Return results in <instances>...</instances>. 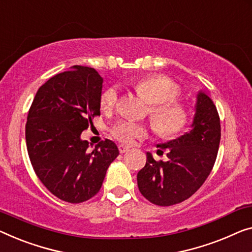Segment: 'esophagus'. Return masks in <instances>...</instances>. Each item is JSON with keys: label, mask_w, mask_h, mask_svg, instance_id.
I'll return each mask as SVG.
<instances>
[{"label": "esophagus", "mask_w": 252, "mask_h": 252, "mask_svg": "<svg viewBox=\"0 0 252 252\" xmlns=\"http://www.w3.org/2000/svg\"><path fill=\"white\" fill-rule=\"evenodd\" d=\"M119 150H120V153L123 154V153L129 152L130 148L126 147V146H125V145H119Z\"/></svg>", "instance_id": "34e87169"}]
</instances>
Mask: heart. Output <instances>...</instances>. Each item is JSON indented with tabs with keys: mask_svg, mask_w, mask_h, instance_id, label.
<instances>
[{
	"mask_svg": "<svg viewBox=\"0 0 252 252\" xmlns=\"http://www.w3.org/2000/svg\"><path fill=\"white\" fill-rule=\"evenodd\" d=\"M134 88L150 104L149 119L157 132L162 136H175L185 129L189 121V113L185 104L179 102L180 88L172 79L155 74L142 78L134 84ZM119 94L115 87L107 88L100 97V106L111 111L118 104ZM113 137L125 144L147 134V127L132 121H122L112 129Z\"/></svg>",
	"mask_w": 252,
	"mask_h": 252,
	"instance_id": "obj_1",
	"label": "heart"
}]
</instances>
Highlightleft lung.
Segmentation results:
<instances>
[{"label":"left lung","instance_id":"8db88e82","mask_svg":"<svg viewBox=\"0 0 252 252\" xmlns=\"http://www.w3.org/2000/svg\"><path fill=\"white\" fill-rule=\"evenodd\" d=\"M220 141V123L215 104L199 92L191 130L173 140L157 145L167 150V160L157 162L147 153L138 172L142 196L158 206H172L190 198L200 188L215 164Z\"/></svg>","mask_w":252,"mask_h":252}]
</instances>
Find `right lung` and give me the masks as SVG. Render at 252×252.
Returning a JSON list of instances; mask_svg holds the SVG:
<instances>
[{"instance_id": "add662e5", "label": "right lung", "mask_w": 252, "mask_h": 252, "mask_svg": "<svg viewBox=\"0 0 252 252\" xmlns=\"http://www.w3.org/2000/svg\"><path fill=\"white\" fill-rule=\"evenodd\" d=\"M103 78L95 69L74 65L38 89L29 108L26 142L36 175L52 193L71 204L98 192L119 149L105 139L89 150L81 132L100 114Z\"/></svg>"}]
</instances>
